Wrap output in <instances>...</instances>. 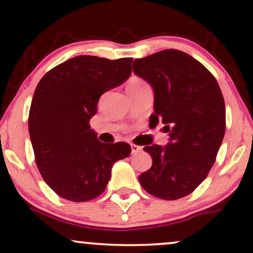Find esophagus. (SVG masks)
Instances as JSON below:
<instances>
[{
  "label": "esophagus",
  "mask_w": 253,
  "mask_h": 253,
  "mask_svg": "<svg viewBox=\"0 0 253 253\" xmlns=\"http://www.w3.org/2000/svg\"><path fill=\"white\" fill-rule=\"evenodd\" d=\"M141 151V147L138 146V145H134V144H131V153L136 154L138 152Z\"/></svg>",
  "instance_id": "1"
}]
</instances>
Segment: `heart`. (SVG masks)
Segmentation results:
<instances>
[{
    "instance_id": "heart-1",
    "label": "heart",
    "mask_w": 253,
    "mask_h": 253,
    "mask_svg": "<svg viewBox=\"0 0 253 253\" xmlns=\"http://www.w3.org/2000/svg\"><path fill=\"white\" fill-rule=\"evenodd\" d=\"M146 85H147L146 83H145L144 81H141V79L132 78L126 86V91H131V89H137V88L144 87V86H146Z\"/></svg>"
}]
</instances>
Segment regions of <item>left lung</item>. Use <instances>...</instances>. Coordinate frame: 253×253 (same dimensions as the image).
<instances>
[{"mask_svg": "<svg viewBox=\"0 0 253 253\" xmlns=\"http://www.w3.org/2000/svg\"><path fill=\"white\" fill-rule=\"evenodd\" d=\"M132 70L154 91L155 126L165 124L166 146L144 147L152 167L138 179L152 196L175 200L191 193L209 175L226 131V107L214 76L177 49L133 61Z\"/></svg>", "mask_w": 253, "mask_h": 253, "instance_id": "1", "label": "left lung"}]
</instances>
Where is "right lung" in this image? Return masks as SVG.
Here are the masks:
<instances>
[{
    "mask_svg": "<svg viewBox=\"0 0 253 253\" xmlns=\"http://www.w3.org/2000/svg\"><path fill=\"white\" fill-rule=\"evenodd\" d=\"M132 58L112 61L81 55L41 78L32 99L29 132L37 167L48 186L70 202H87L105 191L113 165L130 155L126 143H101L89 120L103 93L123 84Z\"/></svg>",
    "mask_w": 253,
    "mask_h": 253,
    "instance_id": "right-lung-1",
    "label": "right lung"
}]
</instances>
